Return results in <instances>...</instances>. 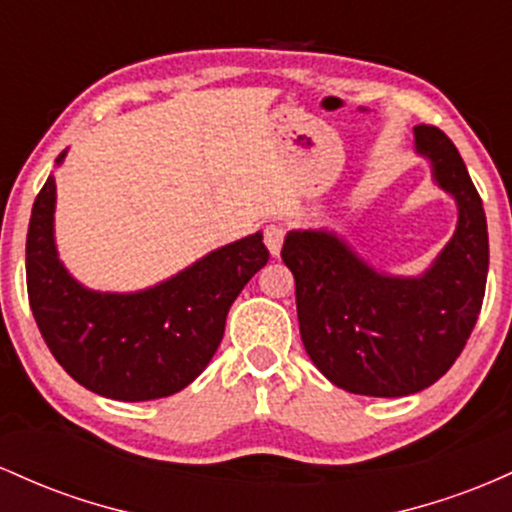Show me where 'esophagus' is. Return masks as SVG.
Segmentation results:
<instances>
[{"label": "esophagus", "mask_w": 512, "mask_h": 512, "mask_svg": "<svg viewBox=\"0 0 512 512\" xmlns=\"http://www.w3.org/2000/svg\"><path fill=\"white\" fill-rule=\"evenodd\" d=\"M283 239H285V229L283 225H266L263 229V241H266L268 251H271V256H278L280 249H283Z\"/></svg>", "instance_id": "esophagus-1"}]
</instances>
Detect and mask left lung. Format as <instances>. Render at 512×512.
Returning <instances> with one entry per match:
<instances>
[{
  "label": "left lung",
  "mask_w": 512,
  "mask_h": 512,
  "mask_svg": "<svg viewBox=\"0 0 512 512\" xmlns=\"http://www.w3.org/2000/svg\"><path fill=\"white\" fill-rule=\"evenodd\" d=\"M416 149L435 181L455 195V237L421 278L372 271L326 232H290L285 266L295 275L304 350L321 375L346 392L406 396L438 382L467 346L488 273L481 195L445 132L416 125Z\"/></svg>",
  "instance_id": "1"
}]
</instances>
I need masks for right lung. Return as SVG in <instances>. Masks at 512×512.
<instances>
[{
    "label": "right lung",
    "mask_w": 512,
    "mask_h": 512,
    "mask_svg": "<svg viewBox=\"0 0 512 512\" xmlns=\"http://www.w3.org/2000/svg\"><path fill=\"white\" fill-rule=\"evenodd\" d=\"M65 152L57 162H62ZM55 181L33 203L26 237L31 312L50 353L89 392L118 401L164 399L188 387L225 336L232 302L268 263L261 232L212 251L135 295L91 292L55 254Z\"/></svg>",
    "instance_id": "1"
}]
</instances>
